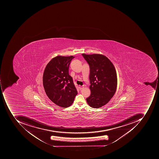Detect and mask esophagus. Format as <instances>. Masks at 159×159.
Returning a JSON list of instances; mask_svg holds the SVG:
<instances>
[{"mask_svg": "<svg viewBox=\"0 0 159 159\" xmlns=\"http://www.w3.org/2000/svg\"><path fill=\"white\" fill-rule=\"evenodd\" d=\"M84 85H83V86H80V89H83V88H84Z\"/></svg>", "mask_w": 159, "mask_h": 159, "instance_id": "34e87169", "label": "esophagus"}]
</instances>
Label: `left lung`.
Masks as SVG:
<instances>
[{
  "label": "left lung",
  "instance_id": "1",
  "mask_svg": "<svg viewBox=\"0 0 159 159\" xmlns=\"http://www.w3.org/2000/svg\"><path fill=\"white\" fill-rule=\"evenodd\" d=\"M90 67L91 94L86 98L89 106L102 107L113 97L117 87V76L113 64L107 57L100 54L83 53Z\"/></svg>",
  "mask_w": 159,
  "mask_h": 159
}]
</instances>
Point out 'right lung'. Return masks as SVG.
<instances>
[{
	"label": "right lung",
	"mask_w": 159,
	"mask_h": 159,
	"mask_svg": "<svg viewBox=\"0 0 159 159\" xmlns=\"http://www.w3.org/2000/svg\"><path fill=\"white\" fill-rule=\"evenodd\" d=\"M73 56H57L52 59L45 68L43 85L49 98L57 106L66 108L77 95L73 80L69 75V67Z\"/></svg>",
	"instance_id": "obj_1"
}]
</instances>
